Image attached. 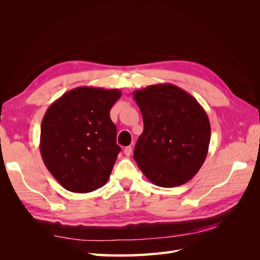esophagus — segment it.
<instances>
[{
  "mask_svg": "<svg viewBox=\"0 0 260 260\" xmlns=\"http://www.w3.org/2000/svg\"><path fill=\"white\" fill-rule=\"evenodd\" d=\"M131 152H132V148H131V146L124 147V149H123V153H124V155H125V156L129 157V156L131 155Z\"/></svg>",
  "mask_w": 260,
  "mask_h": 260,
  "instance_id": "esophagus-1",
  "label": "esophagus"
}]
</instances>
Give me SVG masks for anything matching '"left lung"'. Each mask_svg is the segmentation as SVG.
<instances>
[{
	"label": "left lung",
	"instance_id": "8db88e82",
	"mask_svg": "<svg viewBox=\"0 0 260 260\" xmlns=\"http://www.w3.org/2000/svg\"><path fill=\"white\" fill-rule=\"evenodd\" d=\"M144 130L133 158L155 185L174 187L190 181L203 166L210 142V123L201 104L171 83L132 93Z\"/></svg>",
	"mask_w": 260,
	"mask_h": 260
}]
</instances>
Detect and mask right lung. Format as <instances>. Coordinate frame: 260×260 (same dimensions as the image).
Instances as JSON below:
<instances>
[{"instance_id": "1", "label": "right lung", "mask_w": 260, "mask_h": 260, "mask_svg": "<svg viewBox=\"0 0 260 260\" xmlns=\"http://www.w3.org/2000/svg\"><path fill=\"white\" fill-rule=\"evenodd\" d=\"M120 96L117 89L79 86L46 111L40 152L46 168L66 190L89 193L108 181L120 152L109 112Z\"/></svg>"}]
</instances>
